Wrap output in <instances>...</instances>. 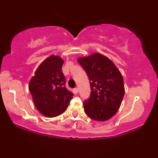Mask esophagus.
Here are the masks:
<instances>
[{"label":"esophagus","mask_w":158,"mask_h":158,"mask_svg":"<svg viewBox=\"0 0 158 158\" xmlns=\"http://www.w3.org/2000/svg\"><path fill=\"white\" fill-rule=\"evenodd\" d=\"M73 91H74V93H75V94H77L78 92H79V89H78L77 88H74V89H73Z\"/></svg>","instance_id":"obj_1"}]
</instances>
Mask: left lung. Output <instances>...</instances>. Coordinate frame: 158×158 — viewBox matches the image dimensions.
Wrapping results in <instances>:
<instances>
[{"label":"left lung","instance_id":"left-lung-1","mask_svg":"<svg viewBox=\"0 0 158 158\" xmlns=\"http://www.w3.org/2000/svg\"><path fill=\"white\" fill-rule=\"evenodd\" d=\"M90 80V95L83 102L90 118L106 121L117 112L125 94L122 74L110 59L100 53L78 59Z\"/></svg>","mask_w":158,"mask_h":158}]
</instances>
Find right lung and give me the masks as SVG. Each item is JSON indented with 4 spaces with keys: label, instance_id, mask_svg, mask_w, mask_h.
<instances>
[{
    "label": "right lung",
    "instance_id": "add662e5",
    "mask_svg": "<svg viewBox=\"0 0 158 158\" xmlns=\"http://www.w3.org/2000/svg\"><path fill=\"white\" fill-rule=\"evenodd\" d=\"M63 64L61 57L50 56L39 65L29 83L34 104L45 117H56L64 112L73 96L65 88Z\"/></svg>",
    "mask_w": 158,
    "mask_h": 158
}]
</instances>
